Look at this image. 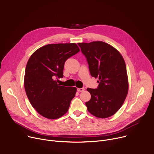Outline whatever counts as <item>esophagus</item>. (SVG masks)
Instances as JSON below:
<instances>
[{"label":"esophagus","mask_w":154,"mask_h":154,"mask_svg":"<svg viewBox=\"0 0 154 154\" xmlns=\"http://www.w3.org/2000/svg\"><path fill=\"white\" fill-rule=\"evenodd\" d=\"M85 90V88H77V91L79 92H82Z\"/></svg>","instance_id":"34e87169"}]
</instances>
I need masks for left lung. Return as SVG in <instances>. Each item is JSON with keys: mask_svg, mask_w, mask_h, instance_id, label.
Masks as SVG:
<instances>
[{"mask_svg": "<svg viewBox=\"0 0 154 154\" xmlns=\"http://www.w3.org/2000/svg\"><path fill=\"white\" fill-rule=\"evenodd\" d=\"M78 45L87 58L91 75L99 79L96 89L87 88L91 94L90 100L85 103L87 109L98 118L113 116L122 107L128 91L127 67L122 56L102 41Z\"/></svg>", "mask_w": 154, "mask_h": 154, "instance_id": "8db88e82", "label": "left lung"}]
</instances>
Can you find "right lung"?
Segmentation results:
<instances>
[{
  "label": "right lung",
  "instance_id": "right-lung-1",
  "mask_svg": "<svg viewBox=\"0 0 154 154\" xmlns=\"http://www.w3.org/2000/svg\"><path fill=\"white\" fill-rule=\"evenodd\" d=\"M80 51L77 44H48L37 50L27 61L24 79L26 95L38 114L49 119L64 115L77 88L61 86L66 61Z\"/></svg>",
  "mask_w": 154,
  "mask_h": 154
}]
</instances>
